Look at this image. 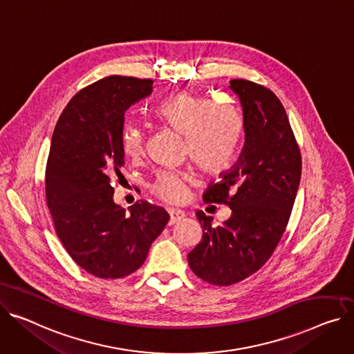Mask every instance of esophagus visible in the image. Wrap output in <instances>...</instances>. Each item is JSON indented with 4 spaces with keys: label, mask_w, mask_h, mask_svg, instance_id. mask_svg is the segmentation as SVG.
Returning <instances> with one entry per match:
<instances>
[{
    "label": "esophagus",
    "mask_w": 354,
    "mask_h": 354,
    "mask_svg": "<svg viewBox=\"0 0 354 354\" xmlns=\"http://www.w3.org/2000/svg\"><path fill=\"white\" fill-rule=\"evenodd\" d=\"M168 214H169V225H174L185 218V212L179 209H168Z\"/></svg>",
    "instance_id": "1"
}]
</instances>
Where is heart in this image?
I'll return each mask as SVG.
<instances>
[{
  "label": "heart",
  "instance_id": "heart-1",
  "mask_svg": "<svg viewBox=\"0 0 354 354\" xmlns=\"http://www.w3.org/2000/svg\"><path fill=\"white\" fill-rule=\"evenodd\" d=\"M156 116L186 139V152L207 174L227 167L236 152L242 122L234 108L222 101H212L189 91H179L156 108ZM122 149L129 158H139L145 151L144 131L136 125L122 133ZM187 176L160 172L151 182L149 191L163 202L179 203L186 195Z\"/></svg>",
  "mask_w": 354,
  "mask_h": 354
}]
</instances>
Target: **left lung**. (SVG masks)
<instances>
[{"mask_svg":"<svg viewBox=\"0 0 354 354\" xmlns=\"http://www.w3.org/2000/svg\"><path fill=\"white\" fill-rule=\"evenodd\" d=\"M239 98L245 142L238 162L207 187L205 203H225L232 215L214 227L202 210V241L187 254L194 273L229 286L261 269L288 226L301 175V156L286 111L263 85L232 80Z\"/></svg>","mask_w":354,"mask_h":354,"instance_id":"1","label":"left lung"}]
</instances>
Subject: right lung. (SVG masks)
<instances>
[{
  "label": "right lung",
  "mask_w": 354,
  "mask_h": 354,
  "mask_svg": "<svg viewBox=\"0 0 354 354\" xmlns=\"http://www.w3.org/2000/svg\"><path fill=\"white\" fill-rule=\"evenodd\" d=\"M152 80L112 75L81 89L62 111L51 139L45 195L57 236L73 261L101 279L142 266L168 212L145 201L113 202L125 163V111L152 92Z\"/></svg>",
  "instance_id": "obj_1"
}]
</instances>
